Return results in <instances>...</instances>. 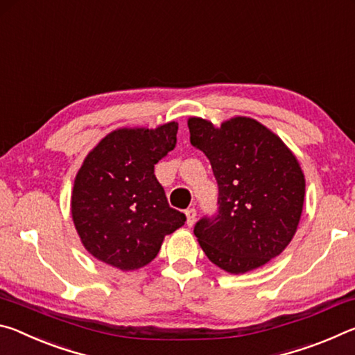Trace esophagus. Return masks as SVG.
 I'll use <instances>...</instances> for the list:
<instances>
[{
    "instance_id": "esophagus-1",
    "label": "esophagus",
    "mask_w": 355,
    "mask_h": 355,
    "mask_svg": "<svg viewBox=\"0 0 355 355\" xmlns=\"http://www.w3.org/2000/svg\"><path fill=\"white\" fill-rule=\"evenodd\" d=\"M184 214H186V224H188L189 227H192L194 225V222H196V218H197V211L194 208H188L184 211Z\"/></svg>"
}]
</instances>
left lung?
Here are the masks:
<instances>
[{
	"label": "left lung",
	"instance_id": "obj_1",
	"mask_svg": "<svg viewBox=\"0 0 355 355\" xmlns=\"http://www.w3.org/2000/svg\"><path fill=\"white\" fill-rule=\"evenodd\" d=\"M188 127L219 186L218 214L197 222V241L209 261L230 274L263 266L291 243L302 214L305 178L296 156L250 117L220 127L191 117Z\"/></svg>",
	"mask_w": 355,
	"mask_h": 355
}]
</instances>
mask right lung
Listing matches in <instances>:
<instances>
[{
	"label": "right lung",
	"instance_id": "obj_1",
	"mask_svg": "<svg viewBox=\"0 0 355 355\" xmlns=\"http://www.w3.org/2000/svg\"><path fill=\"white\" fill-rule=\"evenodd\" d=\"M178 123L120 128L86 156L71 192V218L89 254L135 271L158 255L186 216L167 203L155 164L175 148Z\"/></svg>",
	"mask_w": 355,
	"mask_h": 355
}]
</instances>
